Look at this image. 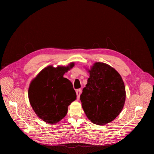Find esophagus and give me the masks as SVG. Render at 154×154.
Wrapping results in <instances>:
<instances>
[{
    "label": "esophagus",
    "instance_id": "1",
    "mask_svg": "<svg viewBox=\"0 0 154 154\" xmlns=\"http://www.w3.org/2000/svg\"><path fill=\"white\" fill-rule=\"evenodd\" d=\"M82 93V90L81 89H78L77 91H76V94H77V99L79 100V98H80V96Z\"/></svg>",
    "mask_w": 154,
    "mask_h": 154
}]
</instances>
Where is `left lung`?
<instances>
[{
  "label": "left lung",
  "instance_id": "1",
  "mask_svg": "<svg viewBox=\"0 0 154 154\" xmlns=\"http://www.w3.org/2000/svg\"><path fill=\"white\" fill-rule=\"evenodd\" d=\"M88 69L90 78L80 95L86 116L97 125L113 121L123 109L126 97L124 83L118 71L104 63L96 62Z\"/></svg>",
  "mask_w": 154,
  "mask_h": 154
}]
</instances>
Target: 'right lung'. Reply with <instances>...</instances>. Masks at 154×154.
Here are the masks:
<instances>
[{
	"label": "right lung",
	"instance_id": "add662e5",
	"mask_svg": "<svg viewBox=\"0 0 154 154\" xmlns=\"http://www.w3.org/2000/svg\"><path fill=\"white\" fill-rule=\"evenodd\" d=\"M74 66L73 62L67 66H48L32 80L28 91L29 102L43 121L51 124L58 122L66 115L68 106L76 99L72 83L63 77Z\"/></svg>",
	"mask_w": 154,
	"mask_h": 154
}]
</instances>
